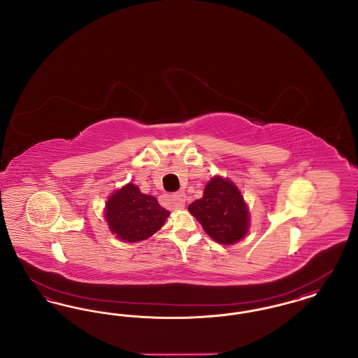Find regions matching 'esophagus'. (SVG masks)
Listing matches in <instances>:
<instances>
[{"label": "esophagus", "mask_w": 358, "mask_h": 358, "mask_svg": "<svg viewBox=\"0 0 358 358\" xmlns=\"http://www.w3.org/2000/svg\"><path fill=\"white\" fill-rule=\"evenodd\" d=\"M185 193L184 192H177V193H174V194H169V196H166V201H168V204L173 209H181V208H184V205H185Z\"/></svg>", "instance_id": "obj_1"}]
</instances>
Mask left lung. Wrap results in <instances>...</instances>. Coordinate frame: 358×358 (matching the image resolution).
Listing matches in <instances>:
<instances>
[{
  "instance_id": "8db88e82",
  "label": "left lung",
  "mask_w": 358,
  "mask_h": 358,
  "mask_svg": "<svg viewBox=\"0 0 358 358\" xmlns=\"http://www.w3.org/2000/svg\"><path fill=\"white\" fill-rule=\"evenodd\" d=\"M205 232L220 244H234L248 231V210L231 181L215 177L204 189V196L187 206Z\"/></svg>"
}]
</instances>
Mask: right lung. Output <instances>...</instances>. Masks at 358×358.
Returning a JSON list of instances; mask_svg holds the SVG:
<instances>
[{
  "label": "right lung",
  "instance_id": "obj_1",
  "mask_svg": "<svg viewBox=\"0 0 358 358\" xmlns=\"http://www.w3.org/2000/svg\"><path fill=\"white\" fill-rule=\"evenodd\" d=\"M169 216V210L158 204L157 199L141 193L129 184L114 193L107 201L106 219L113 234L136 243L150 238Z\"/></svg>",
  "mask_w": 358,
  "mask_h": 358
}]
</instances>
